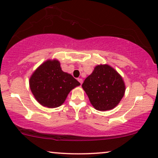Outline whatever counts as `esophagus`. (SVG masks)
Wrapping results in <instances>:
<instances>
[{"label": "esophagus", "mask_w": 158, "mask_h": 158, "mask_svg": "<svg viewBox=\"0 0 158 158\" xmlns=\"http://www.w3.org/2000/svg\"><path fill=\"white\" fill-rule=\"evenodd\" d=\"M77 81H79V83H81V85L83 83V79L82 78H78V79H77Z\"/></svg>", "instance_id": "esophagus-1"}]
</instances>
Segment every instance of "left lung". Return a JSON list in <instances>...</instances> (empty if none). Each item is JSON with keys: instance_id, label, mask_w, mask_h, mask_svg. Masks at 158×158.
<instances>
[{"instance_id": "obj_1", "label": "left lung", "mask_w": 158, "mask_h": 158, "mask_svg": "<svg viewBox=\"0 0 158 158\" xmlns=\"http://www.w3.org/2000/svg\"><path fill=\"white\" fill-rule=\"evenodd\" d=\"M83 89L95 109L101 111L115 108L125 91L122 77L111 67L98 65L85 79Z\"/></svg>"}]
</instances>
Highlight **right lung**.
<instances>
[{"label": "right lung", "instance_id": "right-lung-1", "mask_svg": "<svg viewBox=\"0 0 158 158\" xmlns=\"http://www.w3.org/2000/svg\"><path fill=\"white\" fill-rule=\"evenodd\" d=\"M36 100L42 106L57 108L63 104L72 89L80 83L64 73L58 61H47L33 73L29 81Z\"/></svg>", "mask_w": 158, "mask_h": 158}]
</instances>
